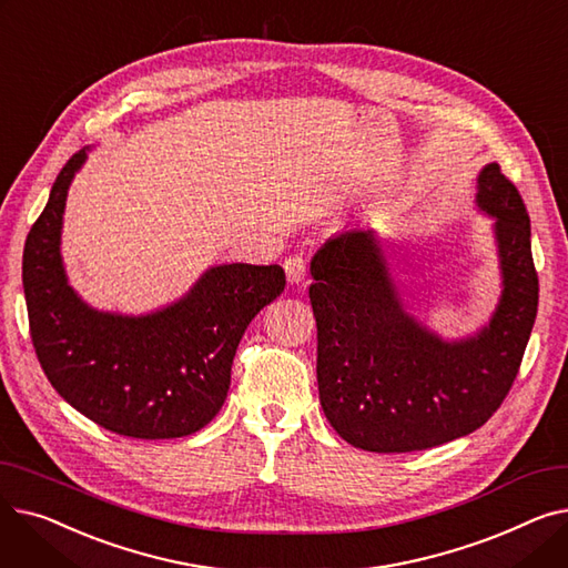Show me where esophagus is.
Returning a JSON list of instances; mask_svg holds the SVG:
<instances>
[{
  "label": "esophagus",
  "instance_id": "esophagus-1",
  "mask_svg": "<svg viewBox=\"0 0 568 568\" xmlns=\"http://www.w3.org/2000/svg\"><path fill=\"white\" fill-rule=\"evenodd\" d=\"M283 268H285V276L290 283H302L308 274V264L302 255H290L285 262H283Z\"/></svg>",
  "mask_w": 568,
  "mask_h": 568
}]
</instances>
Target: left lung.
Returning <instances> with one entry per match:
<instances>
[{
  "instance_id": "obj_1",
  "label": "left lung",
  "mask_w": 568,
  "mask_h": 568,
  "mask_svg": "<svg viewBox=\"0 0 568 568\" xmlns=\"http://www.w3.org/2000/svg\"><path fill=\"white\" fill-rule=\"evenodd\" d=\"M476 202L497 219L501 302L486 329L444 343L403 311L371 230H345L311 262L324 416L356 449L424 452L481 428L509 396L539 308L520 191L490 163Z\"/></svg>"
}]
</instances>
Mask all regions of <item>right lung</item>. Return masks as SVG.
I'll list each match as a JSON object with an SVG mask.
<instances>
[{"label": "right lung", "instance_id": "1", "mask_svg": "<svg viewBox=\"0 0 568 568\" xmlns=\"http://www.w3.org/2000/svg\"><path fill=\"white\" fill-rule=\"evenodd\" d=\"M73 154L50 191L22 253L29 334L54 392L101 428L138 439L193 435L214 419L230 389L234 352L251 320L285 290L278 264H223L189 296L146 315L84 306L69 287L59 232Z\"/></svg>", "mask_w": 568, "mask_h": 568}]
</instances>
